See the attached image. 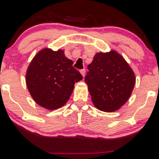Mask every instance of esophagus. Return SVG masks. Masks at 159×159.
Masks as SVG:
<instances>
[{
	"label": "esophagus",
	"mask_w": 159,
	"mask_h": 159,
	"mask_svg": "<svg viewBox=\"0 0 159 159\" xmlns=\"http://www.w3.org/2000/svg\"><path fill=\"white\" fill-rule=\"evenodd\" d=\"M80 73H81L82 75V76L83 77H84V75H85V69H81L80 70Z\"/></svg>",
	"instance_id": "34e87169"
}]
</instances>
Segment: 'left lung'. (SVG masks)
Segmentation results:
<instances>
[{
    "label": "left lung",
    "mask_w": 159,
    "mask_h": 159,
    "mask_svg": "<svg viewBox=\"0 0 159 159\" xmlns=\"http://www.w3.org/2000/svg\"><path fill=\"white\" fill-rule=\"evenodd\" d=\"M85 77L93 103L104 112L117 111L131 96L135 75L123 57L115 50L96 53Z\"/></svg>",
    "instance_id": "obj_1"
}]
</instances>
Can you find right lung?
Instances as JSON below:
<instances>
[{
	"label": "right lung",
	"mask_w": 159,
	"mask_h": 159,
	"mask_svg": "<svg viewBox=\"0 0 159 159\" xmlns=\"http://www.w3.org/2000/svg\"><path fill=\"white\" fill-rule=\"evenodd\" d=\"M73 61L64 51L45 48L34 56L27 67L25 80L34 102L47 110H56L66 104L75 84L82 75L72 66Z\"/></svg>",
	"instance_id": "1"
}]
</instances>
